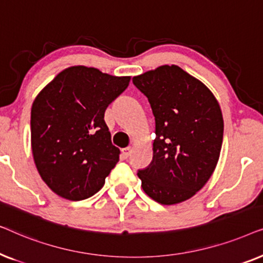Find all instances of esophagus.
<instances>
[{"label": "esophagus", "instance_id": "obj_1", "mask_svg": "<svg viewBox=\"0 0 263 263\" xmlns=\"http://www.w3.org/2000/svg\"><path fill=\"white\" fill-rule=\"evenodd\" d=\"M121 153H122V157H123L124 159H127V158H128L129 156H130L132 148H130V147H125V148H122Z\"/></svg>", "mask_w": 263, "mask_h": 263}]
</instances>
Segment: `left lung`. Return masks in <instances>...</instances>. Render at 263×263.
I'll use <instances>...</instances> for the list:
<instances>
[{
    "label": "left lung",
    "mask_w": 263,
    "mask_h": 263,
    "mask_svg": "<svg viewBox=\"0 0 263 263\" xmlns=\"http://www.w3.org/2000/svg\"><path fill=\"white\" fill-rule=\"evenodd\" d=\"M148 99L156 121L153 159L138 171L147 195L175 204L195 195L220 156L224 121L220 106L202 82L178 66H161L133 78Z\"/></svg>",
    "instance_id": "8db88e82"
}]
</instances>
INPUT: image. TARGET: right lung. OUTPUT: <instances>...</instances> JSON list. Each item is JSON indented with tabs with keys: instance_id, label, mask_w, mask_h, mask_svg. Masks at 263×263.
Here are the masks:
<instances>
[{
	"instance_id": "1",
	"label": "right lung",
	"mask_w": 263,
	"mask_h": 263,
	"mask_svg": "<svg viewBox=\"0 0 263 263\" xmlns=\"http://www.w3.org/2000/svg\"><path fill=\"white\" fill-rule=\"evenodd\" d=\"M129 81V77L75 66L61 71L35 97L32 153L43 181L57 195L80 201L102 189L120 160L104 114Z\"/></svg>"
}]
</instances>
